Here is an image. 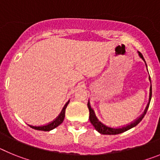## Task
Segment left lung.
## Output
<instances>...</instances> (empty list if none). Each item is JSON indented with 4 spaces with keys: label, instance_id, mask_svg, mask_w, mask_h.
Masks as SVG:
<instances>
[{
    "label": "left lung",
    "instance_id": "1",
    "mask_svg": "<svg viewBox=\"0 0 160 160\" xmlns=\"http://www.w3.org/2000/svg\"><path fill=\"white\" fill-rule=\"evenodd\" d=\"M138 55H139V57H140L141 58H142V60L145 62V60H144V58H143V56H142V53L138 51ZM146 66H147V64H146ZM147 67H148V66H147ZM149 80H150V82H151L150 76H149ZM152 82H151V87H150L149 102H148L146 109H145V111H143V113H142V115H140V116L138 117V118L135 120V122H133L132 123H131L130 125H128V126H126V127H123V128H110V127H108V126H106L105 124H103L102 122H100L99 120H98V118L96 117L95 113H94V110L91 108V107H90V102L88 101V103H87V107H88L89 111H90V117H89V118H90V122H91V124L94 126L96 131H97L98 132H99L100 134H102V135H118V134H120V133H122V132H124V131H128V130L131 129L132 128H135V126L138 125V124L141 121H142V119L143 118V117L145 116V114H146L147 111H148V107H149L150 102H151V99H152Z\"/></svg>",
    "mask_w": 160,
    "mask_h": 160
}]
</instances>
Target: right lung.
Listing matches in <instances>:
<instances>
[{
  "mask_svg": "<svg viewBox=\"0 0 160 160\" xmlns=\"http://www.w3.org/2000/svg\"><path fill=\"white\" fill-rule=\"evenodd\" d=\"M69 102H70V100L66 103V105L64 106L63 109L62 110L60 114H59L58 116L53 120V122H49V124L45 126H39V127H36V126L29 125V127H30L31 128H32V129L38 130V131H51V130L54 129V128H56L63 122V120H64V118H65V113H66V107H67L68 104H69Z\"/></svg>",
  "mask_w": 160,
  "mask_h": 160,
  "instance_id": "obj_1",
  "label": "right lung"
}]
</instances>
